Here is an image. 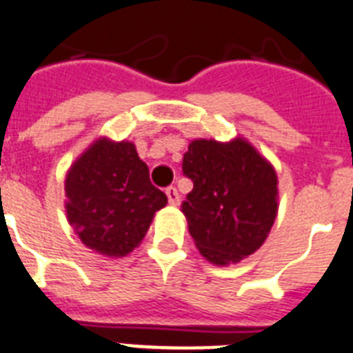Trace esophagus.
Here are the masks:
<instances>
[{
	"instance_id": "34e87169",
	"label": "esophagus",
	"mask_w": 353,
	"mask_h": 353,
	"mask_svg": "<svg viewBox=\"0 0 353 353\" xmlns=\"http://www.w3.org/2000/svg\"><path fill=\"white\" fill-rule=\"evenodd\" d=\"M165 194H167L168 204H172V206H179L181 197H179V192H177L176 186H168V188L165 190Z\"/></svg>"
}]
</instances>
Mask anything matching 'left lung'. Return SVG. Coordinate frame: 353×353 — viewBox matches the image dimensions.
Returning <instances> with one entry per match:
<instances>
[{
	"label": "left lung",
	"instance_id": "obj_1",
	"mask_svg": "<svg viewBox=\"0 0 353 353\" xmlns=\"http://www.w3.org/2000/svg\"><path fill=\"white\" fill-rule=\"evenodd\" d=\"M194 183L181 210L197 249L213 265H232L256 252L277 214L274 167L241 139L194 140L183 156Z\"/></svg>",
	"mask_w": 353,
	"mask_h": 353
}]
</instances>
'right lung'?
<instances>
[{"label": "right lung", "mask_w": 353, "mask_h": 353, "mask_svg": "<svg viewBox=\"0 0 353 353\" xmlns=\"http://www.w3.org/2000/svg\"><path fill=\"white\" fill-rule=\"evenodd\" d=\"M67 219L79 240L103 256H125L143 240L167 195L131 142L92 143L65 179Z\"/></svg>", "instance_id": "right-lung-1"}]
</instances>
